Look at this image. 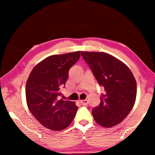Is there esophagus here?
<instances>
[{
    "instance_id": "1",
    "label": "esophagus",
    "mask_w": 155,
    "mask_h": 155,
    "mask_svg": "<svg viewBox=\"0 0 155 155\" xmlns=\"http://www.w3.org/2000/svg\"><path fill=\"white\" fill-rule=\"evenodd\" d=\"M80 102H81V103L82 104L83 106H87V104H88V101H87V99L83 100V101H80Z\"/></svg>"
}]
</instances>
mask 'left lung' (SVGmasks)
Instances as JSON below:
<instances>
[{
    "instance_id": "left-lung-1",
    "label": "left lung",
    "mask_w": 155,
    "mask_h": 155,
    "mask_svg": "<svg viewBox=\"0 0 155 155\" xmlns=\"http://www.w3.org/2000/svg\"><path fill=\"white\" fill-rule=\"evenodd\" d=\"M81 56L106 92L102 94L99 105L92 109L94 120L104 127L118 124L135 102L137 84L132 72L124 63L104 52H81Z\"/></svg>"
}]
</instances>
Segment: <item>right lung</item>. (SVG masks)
I'll list each match as a JSON object with an SVG mask.
<instances>
[{"label":"right lung","mask_w":155,"mask_h":155,"mask_svg":"<svg viewBox=\"0 0 155 155\" xmlns=\"http://www.w3.org/2000/svg\"><path fill=\"white\" fill-rule=\"evenodd\" d=\"M81 57V52L47 57L33 68L26 84L28 109L36 120L48 129L62 130L72 122L78 107L74 102L60 99L70 68Z\"/></svg>","instance_id":"right-lung-1"}]
</instances>
